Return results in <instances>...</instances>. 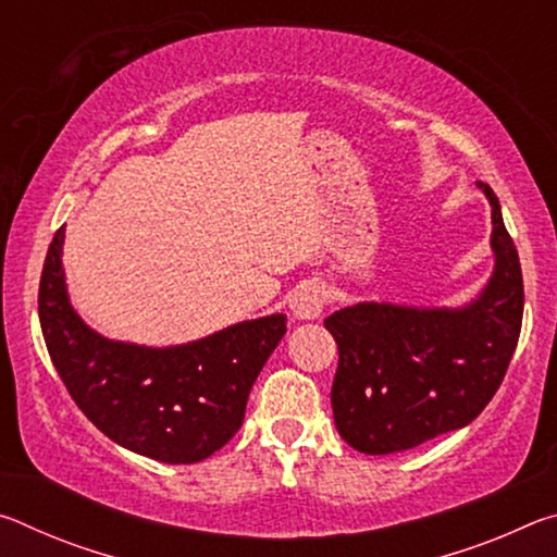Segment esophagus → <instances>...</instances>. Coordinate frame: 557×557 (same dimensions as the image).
I'll return each mask as SVG.
<instances>
[{
    "instance_id": "obj_1",
    "label": "esophagus",
    "mask_w": 557,
    "mask_h": 557,
    "mask_svg": "<svg viewBox=\"0 0 557 557\" xmlns=\"http://www.w3.org/2000/svg\"><path fill=\"white\" fill-rule=\"evenodd\" d=\"M324 289L319 282H307V285H301L295 295L289 299V309L292 314L301 322H307V319H317L319 314L324 312Z\"/></svg>"
}]
</instances>
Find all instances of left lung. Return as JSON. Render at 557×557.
<instances>
[{
    "label": "left lung",
    "mask_w": 557,
    "mask_h": 557,
    "mask_svg": "<svg viewBox=\"0 0 557 557\" xmlns=\"http://www.w3.org/2000/svg\"><path fill=\"white\" fill-rule=\"evenodd\" d=\"M494 275L465 309L346 307L324 319L338 346L332 408L338 435L391 455L469 425L502 385L523 322V275L492 186Z\"/></svg>",
    "instance_id": "left-lung-1"
}]
</instances>
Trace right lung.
I'll return each instance as SVG.
<instances>
[{
  "mask_svg": "<svg viewBox=\"0 0 557 557\" xmlns=\"http://www.w3.org/2000/svg\"><path fill=\"white\" fill-rule=\"evenodd\" d=\"M61 248L63 228L46 252L39 319L75 405L102 435L164 465H194L219 451L240 430L252 383L285 336L287 317H262L169 348L110 342L69 305Z\"/></svg>",
  "mask_w": 557,
  "mask_h": 557,
  "instance_id": "add662e5",
  "label": "right lung"
}]
</instances>
